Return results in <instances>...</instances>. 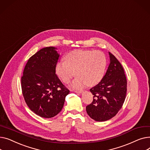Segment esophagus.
<instances>
[{
  "label": "esophagus",
  "instance_id": "1",
  "mask_svg": "<svg viewBox=\"0 0 150 150\" xmlns=\"http://www.w3.org/2000/svg\"><path fill=\"white\" fill-rule=\"evenodd\" d=\"M74 92L75 93H81L83 92V91H74Z\"/></svg>",
  "mask_w": 150,
  "mask_h": 150
}]
</instances>
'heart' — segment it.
Wrapping results in <instances>:
<instances>
[{
  "instance_id": "1",
  "label": "heart",
  "mask_w": 150,
  "mask_h": 150,
  "mask_svg": "<svg viewBox=\"0 0 150 150\" xmlns=\"http://www.w3.org/2000/svg\"><path fill=\"white\" fill-rule=\"evenodd\" d=\"M106 66L105 54L100 51L76 50L69 53L66 61H60L56 66L57 74L66 83L76 75L71 83L73 89H81L86 85L93 86L103 76Z\"/></svg>"
}]
</instances>
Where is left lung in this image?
<instances>
[{
  "mask_svg": "<svg viewBox=\"0 0 150 150\" xmlns=\"http://www.w3.org/2000/svg\"><path fill=\"white\" fill-rule=\"evenodd\" d=\"M110 63L101 81L90 89L93 95L86 112L93 120L104 122L111 119L120 111L125 101L127 81L120 62L109 52Z\"/></svg>",
  "mask_w": 150,
  "mask_h": 150,
  "instance_id": "left-lung-1",
  "label": "left lung"
}]
</instances>
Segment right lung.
<instances>
[{"instance_id":"obj_1","label":"right lung","mask_w":150,"mask_h":150,"mask_svg":"<svg viewBox=\"0 0 150 150\" xmlns=\"http://www.w3.org/2000/svg\"><path fill=\"white\" fill-rule=\"evenodd\" d=\"M57 49L45 47L31 57L21 78L22 93L27 106L44 118H52L60 112L70 92L55 74L59 57Z\"/></svg>"}]
</instances>
